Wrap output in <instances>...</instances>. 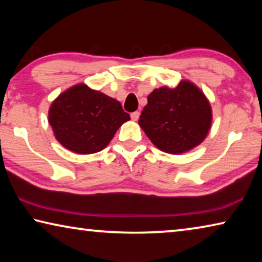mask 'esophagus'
Wrapping results in <instances>:
<instances>
[{
    "label": "esophagus",
    "mask_w": 262,
    "mask_h": 262,
    "mask_svg": "<svg viewBox=\"0 0 262 262\" xmlns=\"http://www.w3.org/2000/svg\"><path fill=\"white\" fill-rule=\"evenodd\" d=\"M130 118H132V120H134V121H137L139 120V118H140V112H133L132 114H130Z\"/></svg>",
    "instance_id": "1"
}]
</instances>
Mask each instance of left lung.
<instances>
[{"mask_svg": "<svg viewBox=\"0 0 262 262\" xmlns=\"http://www.w3.org/2000/svg\"><path fill=\"white\" fill-rule=\"evenodd\" d=\"M139 125L164 152L181 154L205 140L211 125V108L206 96L188 81L178 86L154 90L142 111Z\"/></svg>", "mask_w": 262, "mask_h": 262, "instance_id": "8db88e82", "label": "left lung"}]
</instances>
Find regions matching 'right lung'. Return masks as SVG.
<instances>
[{"label": "right lung", "mask_w": 262, "mask_h": 262, "mask_svg": "<svg viewBox=\"0 0 262 262\" xmlns=\"http://www.w3.org/2000/svg\"><path fill=\"white\" fill-rule=\"evenodd\" d=\"M129 119L118 100L85 84L61 94L48 112L55 139L70 151L81 155L103 150Z\"/></svg>", "instance_id": "obj_1"}]
</instances>
